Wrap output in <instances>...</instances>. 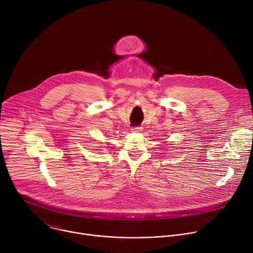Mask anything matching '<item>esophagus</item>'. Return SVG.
Masks as SVG:
<instances>
[{
  "label": "esophagus",
  "instance_id": "esophagus-1",
  "mask_svg": "<svg viewBox=\"0 0 253 253\" xmlns=\"http://www.w3.org/2000/svg\"><path fill=\"white\" fill-rule=\"evenodd\" d=\"M131 130H132V132H141L142 127H133Z\"/></svg>",
  "mask_w": 253,
  "mask_h": 253
}]
</instances>
